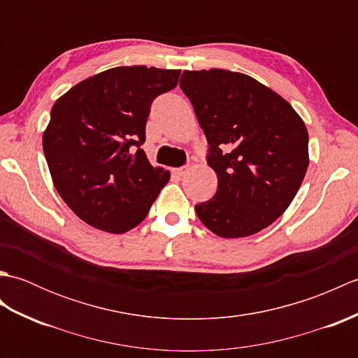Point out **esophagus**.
Masks as SVG:
<instances>
[{"mask_svg": "<svg viewBox=\"0 0 358 358\" xmlns=\"http://www.w3.org/2000/svg\"><path fill=\"white\" fill-rule=\"evenodd\" d=\"M189 171V167L185 166V167H173L172 169V173L177 175V177H185L186 172Z\"/></svg>", "mask_w": 358, "mask_h": 358, "instance_id": "obj_1", "label": "esophagus"}]
</instances>
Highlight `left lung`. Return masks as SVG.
<instances>
[{"mask_svg":"<svg viewBox=\"0 0 358 358\" xmlns=\"http://www.w3.org/2000/svg\"><path fill=\"white\" fill-rule=\"evenodd\" d=\"M181 77L218 178L217 194L196 204V215L223 238L260 232L287 209L305 178V123L283 96L249 75L210 69Z\"/></svg>","mask_w":358,"mask_h":358,"instance_id":"8db88e82","label":"left lung"}]
</instances>
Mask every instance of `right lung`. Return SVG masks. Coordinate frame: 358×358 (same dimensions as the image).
Returning a JSON list of instances; mask_svg holds the SVG:
<instances>
[{
  "instance_id": "add662e5",
  "label": "right lung",
  "mask_w": 358,
  "mask_h": 358,
  "mask_svg": "<svg viewBox=\"0 0 358 358\" xmlns=\"http://www.w3.org/2000/svg\"><path fill=\"white\" fill-rule=\"evenodd\" d=\"M178 77L177 69L113 67L53 104L44 155L53 186L83 222L123 234L146 218L171 173L152 166L140 146L152 101L177 86Z\"/></svg>"
}]
</instances>
